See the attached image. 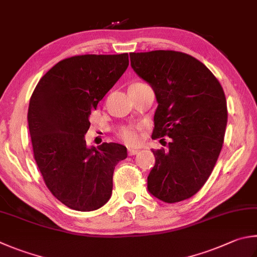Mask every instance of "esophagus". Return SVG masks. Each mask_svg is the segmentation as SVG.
I'll use <instances>...</instances> for the list:
<instances>
[{
    "label": "esophagus",
    "instance_id": "obj_1",
    "mask_svg": "<svg viewBox=\"0 0 257 257\" xmlns=\"http://www.w3.org/2000/svg\"><path fill=\"white\" fill-rule=\"evenodd\" d=\"M137 153H138V149H135V148H128V155H129V156L136 155Z\"/></svg>",
    "mask_w": 257,
    "mask_h": 257
}]
</instances>
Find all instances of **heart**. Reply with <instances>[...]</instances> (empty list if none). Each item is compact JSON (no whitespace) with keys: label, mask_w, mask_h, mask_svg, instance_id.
I'll use <instances>...</instances> for the list:
<instances>
[{"label":"heart","mask_w":257,"mask_h":257,"mask_svg":"<svg viewBox=\"0 0 257 257\" xmlns=\"http://www.w3.org/2000/svg\"><path fill=\"white\" fill-rule=\"evenodd\" d=\"M139 84L143 83H135L132 85H139ZM130 85V86H132ZM143 129V124L141 123H133V124H127L120 127L116 130V136L122 141L124 144L129 145V146H134V145H137L141 141V130Z\"/></svg>","instance_id":"b5f03b06"}]
</instances>
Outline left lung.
Returning <instances> with one entry per match:
<instances>
[{"mask_svg":"<svg viewBox=\"0 0 257 257\" xmlns=\"http://www.w3.org/2000/svg\"><path fill=\"white\" fill-rule=\"evenodd\" d=\"M130 62L156 94L152 138H171L166 151L152 149L148 191L167 203L183 201L204 185L220 154L228 119L225 92L206 65L181 51L132 53Z\"/></svg>","mask_w":257,"mask_h":257,"instance_id":"obj_1","label":"left lung"}]
</instances>
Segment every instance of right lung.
Returning a JSON list of instances; mask_svg holds the SVG:
<instances>
[{
	"mask_svg": "<svg viewBox=\"0 0 257 257\" xmlns=\"http://www.w3.org/2000/svg\"><path fill=\"white\" fill-rule=\"evenodd\" d=\"M129 65L128 54L77 55L60 60L35 87L28 124L37 166L51 194L77 211H93L112 193L115 165L127 157L116 143L86 147L97 103Z\"/></svg>",
	"mask_w": 257,
	"mask_h": 257,
	"instance_id": "add662e5",
	"label": "right lung"
}]
</instances>
